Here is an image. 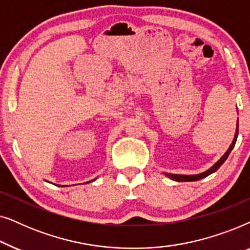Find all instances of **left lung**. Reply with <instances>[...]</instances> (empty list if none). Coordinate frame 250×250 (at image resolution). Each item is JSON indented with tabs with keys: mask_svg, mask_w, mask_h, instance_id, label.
I'll use <instances>...</instances> for the list:
<instances>
[{
	"mask_svg": "<svg viewBox=\"0 0 250 250\" xmlns=\"http://www.w3.org/2000/svg\"><path fill=\"white\" fill-rule=\"evenodd\" d=\"M238 131H239V122L237 123V132H235V136H234V139H233V142H232V145L230 146V148L228 149V151L224 153V156L222 157V158L218 160V162L215 164V165L211 167V168H209L208 170H206V172H204V173H201V174H198V175H177V174H167V176H168L169 179L174 180V181H177V182H190V181L201 180V179H204V177H206V176L209 175V174L216 172V170L222 166V164H223L225 160H227L229 155H230L231 150L233 149L235 142H237Z\"/></svg>",
	"mask_w": 250,
	"mask_h": 250,
	"instance_id": "left-lung-1",
	"label": "left lung"
}]
</instances>
